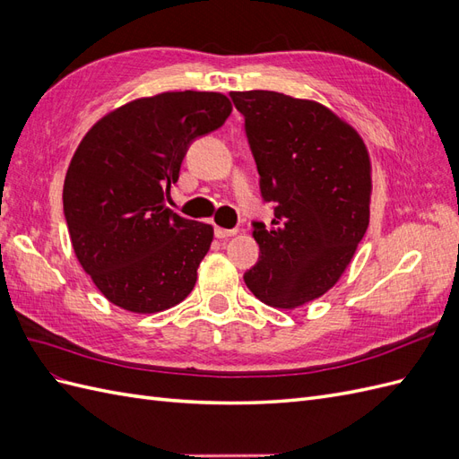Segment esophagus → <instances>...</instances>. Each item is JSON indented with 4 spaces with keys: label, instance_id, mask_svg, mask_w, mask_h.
<instances>
[{
    "label": "esophagus",
    "instance_id": "1",
    "mask_svg": "<svg viewBox=\"0 0 459 459\" xmlns=\"http://www.w3.org/2000/svg\"><path fill=\"white\" fill-rule=\"evenodd\" d=\"M238 233V228H233V230H226V228H214V235L218 239H228V238H231V235H235Z\"/></svg>",
    "mask_w": 459,
    "mask_h": 459
}]
</instances>
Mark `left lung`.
<instances>
[{"label": "left lung", "instance_id": "1", "mask_svg": "<svg viewBox=\"0 0 459 459\" xmlns=\"http://www.w3.org/2000/svg\"><path fill=\"white\" fill-rule=\"evenodd\" d=\"M273 203L272 226L253 221L258 262L243 280L273 308L322 297L349 266L369 224V157L362 137L329 108L277 91H231Z\"/></svg>", "mask_w": 459, "mask_h": 459}]
</instances>
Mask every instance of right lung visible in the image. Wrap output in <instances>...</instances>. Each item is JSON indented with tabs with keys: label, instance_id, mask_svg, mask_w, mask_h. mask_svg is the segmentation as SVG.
<instances>
[{
	"label": "right lung",
	"instance_id": "1",
	"mask_svg": "<svg viewBox=\"0 0 459 459\" xmlns=\"http://www.w3.org/2000/svg\"><path fill=\"white\" fill-rule=\"evenodd\" d=\"M230 113L221 93L169 91L113 110L78 145L63 212L78 262L117 307L160 312L195 287L214 231L182 218L164 199L189 145Z\"/></svg>",
	"mask_w": 459,
	"mask_h": 459
}]
</instances>
